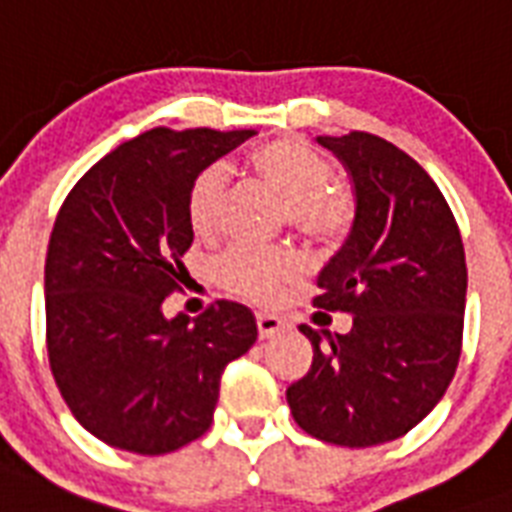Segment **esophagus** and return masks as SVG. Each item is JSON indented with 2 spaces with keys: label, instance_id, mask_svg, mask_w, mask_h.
<instances>
[{
  "label": "esophagus",
  "instance_id": "1",
  "mask_svg": "<svg viewBox=\"0 0 512 512\" xmlns=\"http://www.w3.org/2000/svg\"><path fill=\"white\" fill-rule=\"evenodd\" d=\"M284 329V321L279 316H271V313H257V332H260V340H271L273 335H279Z\"/></svg>",
  "mask_w": 512,
  "mask_h": 512
}]
</instances>
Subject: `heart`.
Wrapping results in <instances>:
<instances>
[{
    "label": "heart",
    "instance_id": "obj_1",
    "mask_svg": "<svg viewBox=\"0 0 512 512\" xmlns=\"http://www.w3.org/2000/svg\"><path fill=\"white\" fill-rule=\"evenodd\" d=\"M249 170L287 201V217L297 233L313 241H337L353 220V199L332 180V164L303 140L279 138L249 154ZM228 170L212 164L188 193V220L199 236L215 233L223 212ZM300 273V257L289 249L231 247L217 260V279L228 292L252 303H273L284 284Z\"/></svg>",
    "mask_w": 512,
    "mask_h": 512
}]
</instances>
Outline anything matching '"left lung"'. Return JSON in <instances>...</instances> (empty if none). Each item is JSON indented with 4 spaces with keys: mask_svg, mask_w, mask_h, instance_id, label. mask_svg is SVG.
Wrapping results in <instances>:
<instances>
[{
    "mask_svg": "<svg viewBox=\"0 0 512 512\" xmlns=\"http://www.w3.org/2000/svg\"><path fill=\"white\" fill-rule=\"evenodd\" d=\"M353 185L356 217L319 273L324 311L353 316L348 335L300 327L313 364L287 388L305 433L377 446L420 425L444 398L462 348L468 268L460 228L430 175L369 132L321 135Z\"/></svg>",
    "mask_w": 512,
    "mask_h": 512,
    "instance_id": "1",
    "label": "left lung"
}]
</instances>
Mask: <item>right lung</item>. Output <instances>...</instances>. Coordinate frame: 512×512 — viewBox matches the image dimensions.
I'll return each instance as SVG.
<instances>
[{"instance_id": "right-lung-1", "label": "right lung", "mask_w": 512, "mask_h": 512, "mask_svg": "<svg viewBox=\"0 0 512 512\" xmlns=\"http://www.w3.org/2000/svg\"><path fill=\"white\" fill-rule=\"evenodd\" d=\"M252 135L143 132L84 172L55 217L44 263L52 377L103 444L154 457L204 436L220 374L255 345L247 305L220 300L193 324L162 311L193 244V180Z\"/></svg>"}]
</instances>
